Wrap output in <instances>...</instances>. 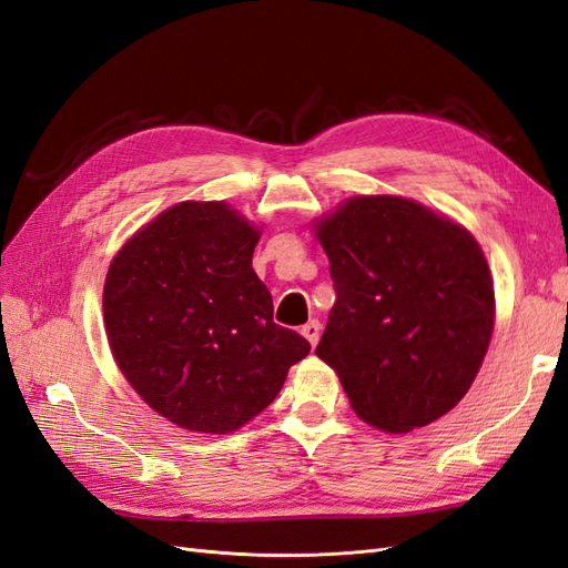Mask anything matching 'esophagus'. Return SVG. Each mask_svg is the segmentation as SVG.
<instances>
[{"instance_id":"obj_1","label":"esophagus","mask_w":568,"mask_h":568,"mask_svg":"<svg viewBox=\"0 0 568 568\" xmlns=\"http://www.w3.org/2000/svg\"><path fill=\"white\" fill-rule=\"evenodd\" d=\"M301 334H303L307 341H311V346L315 348L317 341H320V334H322V326H320L317 320H311V322L301 326Z\"/></svg>"}]
</instances>
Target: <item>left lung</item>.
<instances>
[{
  "mask_svg": "<svg viewBox=\"0 0 568 568\" xmlns=\"http://www.w3.org/2000/svg\"><path fill=\"white\" fill-rule=\"evenodd\" d=\"M336 303L317 343L359 419L405 434L469 390L495 324L486 255L403 196H353L315 225Z\"/></svg>",
  "mask_w": 568,
  "mask_h": 568,
  "instance_id": "1",
  "label": "left lung"
}]
</instances>
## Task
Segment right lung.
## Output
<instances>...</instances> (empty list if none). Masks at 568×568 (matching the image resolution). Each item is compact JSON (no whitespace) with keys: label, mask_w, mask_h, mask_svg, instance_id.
Listing matches in <instances>:
<instances>
[{"label":"right lung","mask_w":568,"mask_h":568,"mask_svg":"<svg viewBox=\"0 0 568 568\" xmlns=\"http://www.w3.org/2000/svg\"><path fill=\"white\" fill-rule=\"evenodd\" d=\"M257 239L225 201H182L128 239L109 267L115 363L151 409L189 432H236L311 353L272 322V296L251 265Z\"/></svg>","instance_id":"1"}]
</instances>
